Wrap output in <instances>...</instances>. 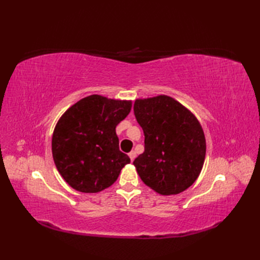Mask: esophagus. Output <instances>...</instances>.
Masks as SVG:
<instances>
[{"instance_id":"34e87169","label":"esophagus","mask_w":260,"mask_h":260,"mask_svg":"<svg viewBox=\"0 0 260 260\" xmlns=\"http://www.w3.org/2000/svg\"><path fill=\"white\" fill-rule=\"evenodd\" d=\"M128 155H129V158H131V161L133 162L134 161V158L136 157V153L134 152V151H132V152H129L128 153Z\"/></svg>"}]
</instances>
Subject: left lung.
I'll list each match as a JSON object with an SVG mask.
<instances>
[{"label":"left lung","instance_id":"1","mask_svg":"<svg viewBox=\"0 0 260 260\" xmlns=\"http://www.w3.org/2000/svg\"><path fill=\"white\" fill-rule=\"evenodd\" d=\"M134 115L144 132V152L133 164L144 183L159 194L191 186L206 157V137L197 117L169 96L136 99Z\"/></svg>","mask_w":260,"mask_h":260}]
</instances>
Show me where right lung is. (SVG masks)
<instances>
[{
  "label": "right lung",
  "mask_w": 260,
  "mask_h": 260,
  "mask_svg": "<svg viewBox=\"0 0 260 260\" xmlns=\"http://www.w3.org/2000/svg\"><path fill=\"white\" fill-rule=\"evenodd\" d=\"M131 108L129 101L91 95L80 99L60 117L52 135V156L71 187L96 193L117 180L131 158L119 151L116 126Z\"/></svg>",
  "instance_id": "obj_1"
}]
</instances>
